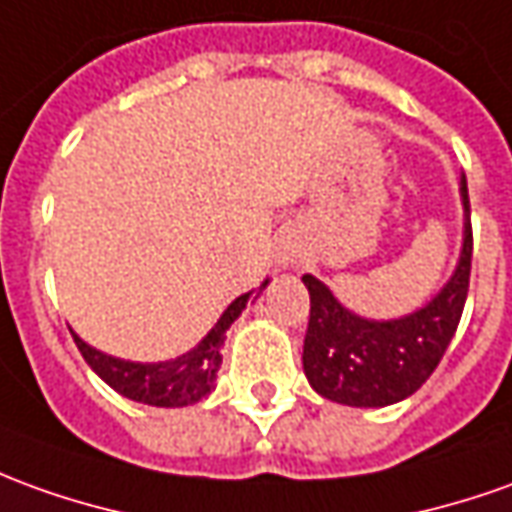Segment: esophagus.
I'll return each instance as SVG.
<instances>
[{"mask_svg": "<svg viewBox=\"0 0 512 512\" xmlns=\"http://www.w3.org/2000/svg\"><path fill=\"white\" fill-rule=\"evenodd\" d=\"M278 262H281V264H284V267H287V264H292V259H290V256H287V253H284V256H281Z\"/></svg>", "mask_w": 512, "mask_h": 512, "instance_id": "esophagus-1", "label": "esophagus"}]
</instances>
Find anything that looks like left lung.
<instances>
[{
	"instance_id": "8db88e82",
	"label": "left lung",
	"mask_w": 512,
	"mask_h": 512,
	"mask_svg": "<svg viewBox=\"0 0 512 512\" xmlns=\"http://www.w3.org/2000/svg\"><path fill=\"white\" fill-rule=\"evenodd\" d=\"M463 197V250L451 278L432 301L396 320H368L345 309L334 292L303 276L309 290V326L303 340V373L312 390L348 407H387L412 396L432 376L463 317L471 278V206Z\"/></svg>"
}]
</instances>
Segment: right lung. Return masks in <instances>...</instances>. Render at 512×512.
I'll return each instance as SVG.
<instances>
[{
    "instance_id": "add662e5",
    "label": "right lung",
    "mask_w": 512,
    "mask_h": 512,
    "mask_svg": "<svg viewBox=\"0 0 512 512\" xmlns=\"http://www.w3.org/2000/svg\"><path fill=\"white\" fill-rule=\"evenodd\" d=\"M264 287H267V281L256 290V295ZM250 295L253 292L239 295L222 312L220 320L214 323V329L192 351L167 359V362H128V359L108 357V354L83 343L74 331L72 337L91 370L100 376L102 382L111 384L119 396L139 401V404H150V407H189L214 390V379H217V370L222 365L220 351L222 343H225V331L231 329V323L242 315Z\"/></svg>"
}]
</instances>
